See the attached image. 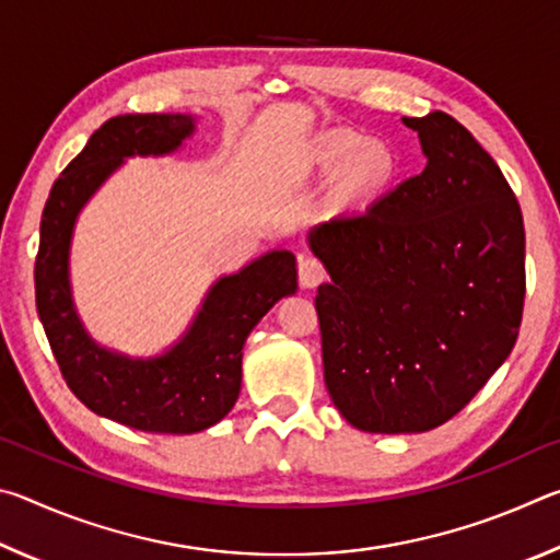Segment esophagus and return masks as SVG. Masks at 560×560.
Segmentation results:
<instances>
[{"label":"esophagus","mask_w":560,"mask_h":560,"mask_svg":"<svg viewBox=\"0 0 560 560\" xmlns=\"http://www.w3.org/2000/svg\"><path fill=\"white\" fill-rule=\"evenodd\" d=\"M324 279H326V269H324V264H320V259L311 257V254H301V257H299V281H301V287H306V289L318 287V283Z\"/></svg>","instance_id":"1"}]
</instances>
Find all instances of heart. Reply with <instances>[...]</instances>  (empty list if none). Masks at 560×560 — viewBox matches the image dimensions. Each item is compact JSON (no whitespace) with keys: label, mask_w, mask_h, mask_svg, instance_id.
Wrapping results in <instances>:
<instances>
[{"label":"heart","mask_w":560,"mask_h":560,"mask_svg":"<svg viewBox=\"0 0 560 560\" xmlns=\"http://www.w3.org/2000/svg\"><path fill=\"white\" fill-rule=\"evenodd\" d=\"M360 145H363V140H360L355 132H334V136L324 138V143H320V160H324L326 165H343L358 153ZM390 153L381 145H368L363 153L355 158L353 170H350V179H353L355 187L368 189L381 185L383 179L390 175Z\"/></svg>","instance_id":"heart-1"}]
</instances>
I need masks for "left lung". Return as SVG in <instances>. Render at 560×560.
Masks as SVG:
<instances>
[{"label":"left lung","instance_id":"8db88e82","mask_svg":"<svg viewBox=\"0 0 560 560\" xmlns=\"http://www.w3.org/2000/svg\"><path fill=\"white\" fill-rule=\"evenodd\" d=\"M402 122L422 173L311 232L330 273L316 296L328 395L383 434L452 420L511 353L526 296L524 220L499 165L447 113Z\"/></svg>","mask_w":560,"mask_h":560}]
</instances>
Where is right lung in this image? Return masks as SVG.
Returning a JSON list of instances; mask_svg holds the SVG:
<instances>
[{"instance_id": "add662e5", "label": "right lung", "mask_w": 560, "mask_h": 560, "mask_svg": "<svg viewBox=\"0 0 560 560\" xmlns=\"http://www.w3.org/2000/svg\"><path fill=\"white\" fill-rule=\"evenodd\" d=\"M192 128L183 113L106 120L56 179L42 214L36 311L63 381L89 410L143 432L192 434L220 422L240 397L246 336L273 303L296 291V257L271 252L217 281L189 334L165 355L130 360L83 334L69 289L75 214L122 158L170 153Z\"/></svg>"}]
</instances>
